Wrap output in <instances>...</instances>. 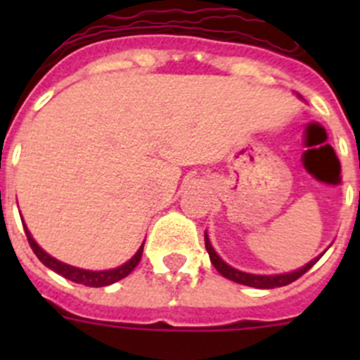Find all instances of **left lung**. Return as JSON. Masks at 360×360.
<instances>
[{
    "label": "left lung",
    "instance_id": "left-lung-1",
    "mask_svg": "<svg viewBox=\"0 0 360 360\" xmlns=\"http://www.w3.org/2000/svg\"><path fill=\"white\" fill-rule=\"evenodd\" d=\"M205 249H207L209 257H211V263L214 265V269L218 270L219 274L224 276V278L231 279V281H234V283H240V285L254 287V288H276V287H285V285H290L292 281H295V279L301 278L304 272H308V270L316 265L317 259L321 257L319 256V257H316V259H311L310 263H307V265L301 266V269L294 270V272H288V274L259 276V274H247V272H241V270L232 269L231 265H227V263H225L224 259L218 256V254H216V250L212 249L207 232H205Z\"/></svg>",
    "mask_w": 360,
    "mask_h": 360
}]
</instances>
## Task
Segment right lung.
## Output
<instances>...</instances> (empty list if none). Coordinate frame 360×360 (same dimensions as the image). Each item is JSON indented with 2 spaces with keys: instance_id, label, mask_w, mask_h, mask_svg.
<instances>
[{
  "instance_id": "right-lung-1",
  "label": "right lung",
  "mask_w": 360,
  "mask_h": 360,
  "mask_svg": "<svg viewBox=\"0 0 360 360\" xmlns=\"http://www.w3.org/2000/svg\"><path fill=\"white\" fill-rule=\"evenodd\" d=\"M23 227H25V234H27V240L28 243H30L32 250H34V254L39 257V262L43 263V265H46L50 270H53V272H57V274H61L63 278L70 279V281L81 283V285H84V287H108V285H111V283H117L120 281V279H124L128 274H131L133 269L139 265V262H141V257H142V250H144V243H142L141 249L136 250L135 256H133L129 262L124 263V265L117 266V269L84 270V269H77V266L66 265V263L63 262H57L56 257H52L50 254L44 252L39 245L36 243V240H34L30 232H28L27 225H23Z\"/></svg>"
}]
</instances>
